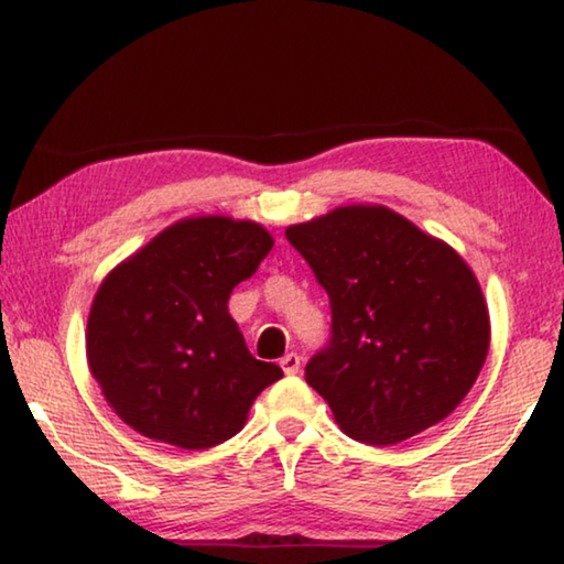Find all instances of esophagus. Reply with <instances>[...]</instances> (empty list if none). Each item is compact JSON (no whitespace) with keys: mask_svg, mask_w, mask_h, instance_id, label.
Listing matches in <instances>:
<instances>
[{"mask_svg":"<svg viewBox=\"0 0 564 564\" xmlns=\"http://www.w3.org/2000/svg\"><path fill=\"white\" fill-rule=\"evenodd\" d=\"M281 368H283L285 376H296L299 368H301V358H299L296 352L283 355V358H281Z\"/></svg>","mask_w":564,"mask_h":564,"instance_id":"obj_1","label":"esophagus"}]
</instances>
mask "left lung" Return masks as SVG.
<instances>
[{"label":"left lung","mask_w":564,"mask_h":564,"mask_svg":"<svg viewBox=\"0 0 564 564\" xmlns=\"http://www.w3.org/2000/svg\"><path fill=\"white\" fill-rule=\"evenodd\" d=\"M329 296L332 337L306 383L339 430L399 444L470 391L490 345L488 306L463 258L386 206H339L285 229Z\"/></svg>","instance_id":"left-lung-1"}]
</instances>
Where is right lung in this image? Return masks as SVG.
Returning <instances> with one entry per match:
<instances>
[{"label":"right lung","instance_id":"obj_1","mask_svg":"<svg viewBox=\"0 0 564 564\" xmlns=\"http://www.w3.org/2000/svg\"><path fill=\"white\" fill-rule=\"evenodd\" d=\"M271 248L256 221L192 217L101 281L86 358L127 426L181 449L214 447L242 430L252 401L283 370L252 358L227 301Z\"/></svg>","mask_w":564,"mask_h":564}]
</instances>
